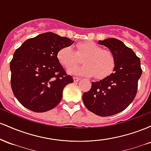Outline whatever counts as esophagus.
<instances>
[{
	"instance_id": "obj_1",
	"label": "esophagus",
	"mask_w": 151,
	"mask_h": 151,
	"mask_svg": "<svg viewBox=\"0 0 151 151\" xmlns=\"http://www.w3.org/2000/svg\"><path fill=\"white\" fill-rule=\"evenodd\" d=\"M73 79H74V82H78V81H79V77H73Z\"/></svg>"
}]
</instances>
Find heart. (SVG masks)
Here are the masks:
<instances>
[{"label": "heart", "mask_w": 151, "mask_h": 151, "mask_svg": "<svg viewBox=\"0 0 151 151\" xmlns=\"http://www.w3.org/2000/svg\"><path fill=\"white\" fill-rule=\"evenodd\" d=\"M82 57L84 58L83 63L85 65L74 68L78 63L79 58ZM58 59L64 67L69 69L70 74L85 77L94 75L98 79L108 77L115 67L114 54L110 50H103L93 42L77 43L75 51L70 46L63 47L58 52Z\"/></svg>", "instance_id": "heart-1"}]
</instances>
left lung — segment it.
I'll list each match as a JSON object with an SVG mask.
<instances>
[{"instance_id":"8db88e82","label":"left lung","mask_w":151,"mask_h":151,"mask_svg":"<svg viewBox=\"0 0 151 151\" xmlns=\"http://www.w3.org/2000/svg\"><path fill=\"white\" fill-rule=\"evenodd\" d=\"M114 54V72L92 82L84 93L83 102L88 110L100 116H109L124 111L136 96L138 81L142 74L141 60L131 48L119 40L107 38L98 42Z\"/></svg>"}]
</instances>
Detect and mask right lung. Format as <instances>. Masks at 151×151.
I'll use <instances>...</instances> for the list:
<instances>
[{
	"mask_svg": "<svg viewBox=\"0 0 151 151\" xmlns=\"http://www.w3.org/2000/svg\"><path fill=\"white\" fill-rule=\"evenodd\" d=\"M73 42L49 32L27 40L15 50L10 63V83L13 94L23 106L40 113L60 103L64 88L74 80L60 65L58 52Z\"/></svg>",
	"mask_w": 151,
	"mask_h": 151,
	"instance_id": "obj_1",
	"label": "right lung"
}]
</instances>
